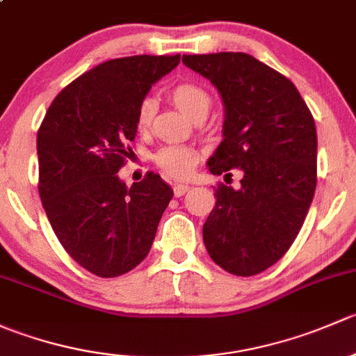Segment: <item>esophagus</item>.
<instances>
[{
	"instance_id": "34e87169",
	"label": "esophagus",
	"mask_w": 356,
	"mask_h": 356,
	"mask_svg": "<svg viewBox=\"0 0 356 356\" xmlns=\"http://www.w3.org/2000/svg\"><path fill=\"white\" fill-rule=\"evenodd\" d=\"M189 191V186L188 184H181V182H177V184H174V195L177 196H182V195H186V193Z\"/></svg>"
}]
</instances>
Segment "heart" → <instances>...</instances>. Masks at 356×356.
I'll use <instances>...</instances> for the list:
<instances>
[{
    "label": "heart",
    "instance_id": "obj_1",
    "mask_svg": "<svg viewBox=\"0 0 356 356\" xmlns=\"http://www.w3.org/2000/svg\"><path fill=\"white\" fill-rule=\"evenodd\" d=\"M170 99L191 120L200 115L207 117L211 106V98L207 89L195 82H181V84L174 86L170 89ZM153 115H155V102L152 98H145L139 105L138 117H136L139 131L143 132L149 127ZM155 161L165 174L182 179L191 175V172L195 170L198 155L195 153V149L186 148V146H167L156 153Z\"/></svg>",
    "mask_w": 356,
    "mask_h": 356
}]
</instances>
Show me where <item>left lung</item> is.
Instances as JSON below:
<instances>
[{
	"mask_svg": "<svg viewBox=\"0 0 356 356\" xmlns=\"http://www.w3.org/2000/svg\"><path fill=\"white\" fill-rule=\"evenodd\" d=\"M182 63L217 88L224 103L215 175L241 170V188L220 184L203 225L211 260L254 275L284 257L303 225L317 184L315 122L293 82L248 53L184 55Z\"/></svg>",
	"mask_w": 356,
	"mask_h": 356,
	"instance_id": "8db88e82",
	"label": "left lung"
}]
</instances>
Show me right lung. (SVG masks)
<instances>
[{"label":"right lung","mask_w":356,"mask_h":356,"mask_svg":"<svg viewBox=\"0 0 356 356\" xmlns=\"http://www.w3.org/2000/svg\"><path fill=\"white\" fill-rule=\"evenodd\" d=\"M181 55L125 56L67 86L38 131L39 196L56 238L86 270L117 277L149 253L174 196L158 174L131 188L117 172L138 132V108Z\"/></svg>","instance_id":"right-lung-1"}]
</instances>
